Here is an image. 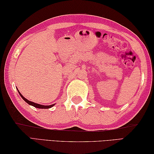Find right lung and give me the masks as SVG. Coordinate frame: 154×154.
Listing matches in <instances>:
<instances>
[{
    "label": "right lung",
    "mask_w": 154,
    "mask_h": 154,
    "mask_svg": "<svg viewBox=\"0 0 154 154\" xmlns=\"http://www.w3.org/2000/svg\"><path fill=\"white\" fill-rule=\"evenodd\" d=\"M17 90L18 91V92H19L21 97L23 98V100H24L26 103H27L28 105L35 106V107H36V108H38V109H49V108H51L52 106H54V105H56V104H53V105H40V104H37V103H34V102H32V101L28 100V99L24 98V96H22V94L20 92V91L18 90L17 88Z\"/></svg>",
    "instance_id": "add662e5"
}]
</instances>
